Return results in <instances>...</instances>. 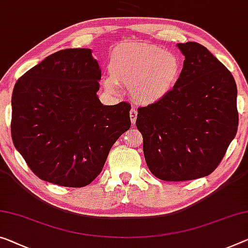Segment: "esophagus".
<instances>
[{
    "label": "esophagus",
    "instance_id": "34e87169",
    "mask_svg": "<svg viewBox=\"0 0 248 248\" xmlns=\"http://www.w3.org/2000/svg\"><path fill=\"white\" fill-rule=\"evenodd\" d=\"M129 117H131L132 124H135L136 117H137V109L135 108H131V111H129Z\"/></svg>",
    "mask_w": 248,
    "mask_h": 248
}]
</instances>
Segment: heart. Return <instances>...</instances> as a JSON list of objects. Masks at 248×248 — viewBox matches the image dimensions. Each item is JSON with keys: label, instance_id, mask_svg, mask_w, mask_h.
I'll return each mask as SVG.
<instances>
[{"label": "heart", "instance_id": "1", "mask_svg": "<svg viewBox=\"0 0 248 248\" xmlns=\"http://www.w3.org/2000/svg\"><path fill=\"white\" fill-rule=\"evenodd\" d=\"M108 71L111 76L103 79L106 90L116 93L117 84L124 85L137 103L150 105L172 92L182 64L176 54L157 45L123 43L112 51Z\"/></svg>", "mask_w": 248, "mask_h": 248}]
</instances>
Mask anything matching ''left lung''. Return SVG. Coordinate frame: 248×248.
Here are the masks:
<instances>
[{"label":"left lung","mask_w":248,"mask_h":248,"mask_svg":"<svg viewBox=\"0 0 248 248\" xmlns=\"http://www.w3.org/2000/svg\"><path fill=\"white\" fill-rule=\"evenodd\" d=\"M185 56L176 85L165 98L137 111L144 157L163 181L196 180L222 161L238 126L233 75L196 42L178 43Z\"/></svg>","instance_id":"left-lung-1"}]
</instances>
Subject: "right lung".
Instances as JSON below:
<instances>
[{
  "instance_id": "1",
  "label": "right lung",
  "mask_w": 248,
  "mask_h": 248,
  "mask_svg": "<svg viewBox=\"0 0 248 248\" xmlns=\"http://www.w3.org/2000/svg\"><path fill=\"white\" fill-rule=\"evenodd\" d=\"M101 68L90 48L55 52L21 76L12 94L13 144L41 180L83 187L131 127V105L98 100Z\"/></svg>"
}]
</instances>
